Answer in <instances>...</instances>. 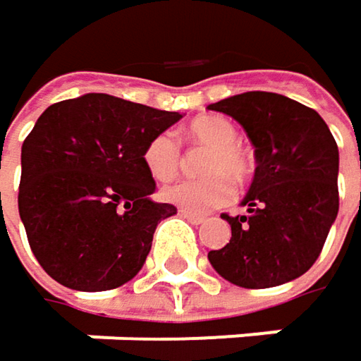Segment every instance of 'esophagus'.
<instances>
[{
	"instance_id": "obj_1",
	"label": "esophagus",
	"mask_w": 361,
	"mask_h": 361,
	"mask_svg": "<svg viewBox=\"0 0 361 361\" xmlns=\"http://www.w3.org/2000/svg\"><path fill=\"white\" fill-rule=\"evenodd\" d=\"M180 216H183L185 221H190L192 225H200V223H204V221H207V219H204L202 214L190 213V211H183V209L180 211Z\"/></svg>"
}]
</instances>
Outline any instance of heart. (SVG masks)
Returning <instances> with one entry per match:
<instances>
[{"label":"heart","mask_w":361,"mask_h":361,"mask_svg":"<svg viewBox=\"0 0 361 361\" xmlns=\"http://www.w3.org/2000/svg\"><path fill=\"white\" fill-rule=\"evenodd\" d=\"M185 136L198 147H209L202 159V180L178 181L163 190V198L190 213H207L233 198V180H246L252 161L238 142V128L223 115H200L188 123ZM145 167L152 180L169 181L181 167V150L169 132L157 134L145 148Z\"/></svg>","instance_id":"obj_1"}]
</instances>
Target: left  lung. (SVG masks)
<instances>
[{
  "mask_svg": "<svg viewBox=\"0 0 361 361\" xmlns=\"http://www.w3.org/2000/svg\"><path fill=\"white\" fill-rule=\"evenodd\" d=\"M233 117L254 145L256 171L231 240L211 250L223 279L264 289L302 277L326 242L339 213V148L314 109L277 92L252 90L209 105Z\"/></svg>",
  "mask_w": 361,
  "mask_h": 361,
  "instance_id": "8db88e82",
  "label": "left lung"
}]
</instances>
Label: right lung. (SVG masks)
<instances>
[{
	"instance_id": "obj_1",
	"label": "right lung",
	"mask_w": 361,
	"mask_h": 361,
	"mask_svg": "<svg viewBox=\"0 0 361 361\" xmlns=\"http://www.w3.org/2000/svg\"><path fill=\"white\" fill-rule=\"evenodd\" d=\"M180 119L103 92L43 111L22 145L18 211L49 277L107 291L138 275L157 225L178 213L150 198L145 148Z\"/></svg>"
}]
</instances>
